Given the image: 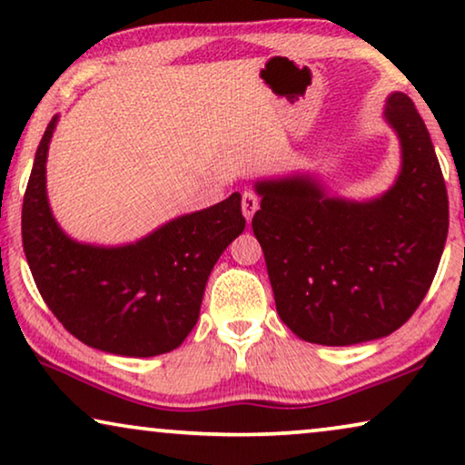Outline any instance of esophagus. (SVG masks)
Instances as JSON below:
<instances>
[{
  "mask_svg": "<svg viewBox=\"0 0 465 465\" xmlns=\"http://www.w3.org/2000/svg\"><path fill=\"white\" fill-rule=\"evenodd\" d=\"M258 205H260V201H258L256 194H253V193H243V199H241V212H243L247 222H252L253 213L258 212Z\"/></svg>",
  "mask_w": 465,
  "mask_h": 465,
  "instance_id": "obj_1",
  "label": "esophagus"
}]
</instances>
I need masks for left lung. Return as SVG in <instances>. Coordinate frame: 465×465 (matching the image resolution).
Returning a JSON list of instances; mask_svg holds the SVG:
<instances>
[{"instance_id": "1", "label": "left lung", "mask_w": 465, "mask_h": 465, "mask_svg": "<svg viewBox=\"0 0 465 465\" xmlns=\"http://www.w3.org/2000/svg\"><path fill=\"white\" fill-rule=\"evenodd\" d=\"M385 123L400 171L383 194L332 196L309 173L258 180L252 228L262 245L277 313L298 339L349 347L409 322L434 282L449 232V199L434 143L404 93Z\"/></svg>"}]
</instances>
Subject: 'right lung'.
<instances>
[{
	"label": "right lung",
	"instance_id": "1",
	"mask_svg": "<svg viewBox=\"0 0 465 465\" xmlns=\"http://www.w3.org/2000/svg\"><path fill=\"white\" fill-rule=\"evenodd\" d=\"M50 120L23 201V247L37 290L84 345L124 358L173 351L196 326L203 294L222 252L243 232L241 194L164 222L123 245L69 237L46 193Z\"/></svg>",
	"mask_w": 465,
	"mask_h": 465
}]
</instances>
